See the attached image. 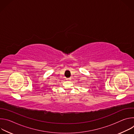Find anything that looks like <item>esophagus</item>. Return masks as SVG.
Wrapping results in <instances>:
<instances>
[{
  "instance_id": "1",
  "label": "esophagus",
  "mask_w": 134,
  "mask_h": 134,
  "mask_svg": "<svg viewBox=\"0 0 134 134\" xmlns=\"http://www.w3.org/2000/svg\"><path fill=\"white\" fill-rule=\"evenodd\" d=\"M71 80V79L70 78H68V79H67V80H68V81H69V80Z\"/></svg>"
}]
</instances>
